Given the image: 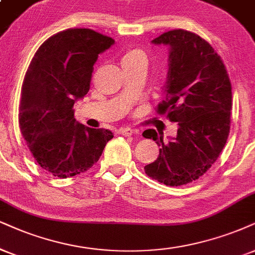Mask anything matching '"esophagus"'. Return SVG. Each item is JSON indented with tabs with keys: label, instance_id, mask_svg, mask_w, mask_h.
<instances>
[{
	"label": "esophagus",
	"instance_id": "1",
	"mask_svg": "<svg viewBox=\"0 0 255 255\" xmlns=\"http://www.w3.org/2000/svg\"><path fill=\"white\" fill-rule=\"evenodd\" d=\"M119 133L123 134V136H131V134L134 133V130L131 128H119Z\"/></svg>",
	"mask_w": 255,
	"mask_h": 255
}]
</instances>
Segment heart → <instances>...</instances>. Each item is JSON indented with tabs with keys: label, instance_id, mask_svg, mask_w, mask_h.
<instances>
[{
	"label": "heart",
	"instance_id": "b5f03b06",
	"mask_svg": "<svg viewBox=\"0 0 255 255\" xmlns=\"http://www.w3.org/2000/svg\"><path fill=\"white\" fill-rule=\"evenodd\" d=\"M122 65L123 67L125 66H131L137 64V62H146V55L145 53L138 48H130L125 51L122 55Z\"/></svg>",
	"mask_w": 255,
	"mask_h": 255
}]
</instances>
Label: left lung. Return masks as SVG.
<instances>
[{
	"label": "left lung",
	"mask_w": 255,
	"mask_h": 255,
	"mask_svg": "<svg viewBox=\"0 0 255 255\" xmlns=\"http://www.w3.org/2000/svg\"><path fill=\"white\" fill-rule=\"evenodd\" d=\"M169 46L165 99L157 113L177 123V134L168 142L152 128L145 130L159 147L145 174L170 187L190 183L206 174L226 145L231 128L232 85L220 55L197 34L184 29L152 40Z\"/></svg>",
	"instance_id": "1"
}]
</instances>
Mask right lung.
Wrapping results in <instances>:
<instances>
[{
    "instance_id": "add662e5",
    "label": "right lung",
    "mask_w": 255,
    "mask_h": 255,
    "mask_svg": "<svg viewBox=\"0 0 255 255\" xmlns=\"http://www.w3.org/2000/svg\"><path fill=\"white\" fill-rule=\"evenodd\" d=\"M115 40L89 28L47 39L24 75L18 123L31 155L53 176L67 178L98 162L113 133L75 121L73 105L90 90L93 65Z\"/></svg>"
}]
</instances>
